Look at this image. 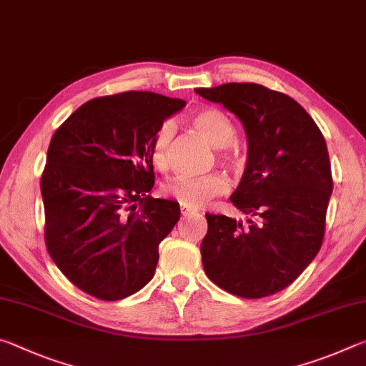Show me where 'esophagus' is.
I'll use <instances>...</instances> for the list:
<instances>
[{
    "label": "esophagus",
    "mask_w": 366,
    "mask_h": 366,
    "mask_svg": "<svg viewBox=\"0 0 366 366\" xmlns=\"http://www.w3.org/2000/svg\"><path fill=\"white\" fill-rule=\"evenodd\" d=\"M195 213V209H192V208H187V207H182L181 205V214L182 216H190V214H194Z\"/></svg>",
    "instance_id": "1"
}]
</instances>
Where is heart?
<instances>
[{"mask_svg": "<svg viewBox=\"0 0 366 366\" xmlns=\"http://www.w3.org/2000/svg\"><path fill=\"white\" fill-rule=\"evenodd\" d=\"M192 124L209 144L216 147V157L219 161L226 164L237 163L239 150L234 142L235 127L224 111L212 107L202 108L192 114ZM172 135H174V124L164 121L159 124L152 139V161L159 169H164L169 163ZM227 189L229 181L219 172H212L202 177L177 176L163 184L164 194L187 208L205 207L212 198L226 194Z\"/></svg>", "mask_w": 366, "mask_h": 366, "instance_id": "obj_1", "label": "heart"}]
</instances>
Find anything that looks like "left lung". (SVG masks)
Listing matches in <instances>:
<instances>
[{
  "label": "left lung",
  "instance_id": "1",
  "mask_svg": "<svg viewBox=\"0 0 366 366\" xmlns=\"http://www.w3.org/2000/svg\"><path fill=\"white\" fill-rule=\"evenodd\" d=\"M244 124L249 158L231 197L249 226L207 213V276L226 292L262 299L292 284L321 249L332 192L331 161L317 124L294 98L259 84L195 89Z\"/></svg>",
  "mask_w": 366,
  "mask_h": 366
}]
</instances>
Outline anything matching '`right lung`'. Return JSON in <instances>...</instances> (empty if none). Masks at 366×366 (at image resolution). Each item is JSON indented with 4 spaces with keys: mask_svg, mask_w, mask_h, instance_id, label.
<instances>
[{
    "mask_svg": "<svg viewBox=\"0 0 366 366\" xmlns=\"http://www.w3.org/2000/svg\"><path fill=\"white\" fill-rule=\"evenodd\" d=\"M184 100L124 92L84 103L49 142L40 187L49 257L74 286L121 300L152 281L179 203L148 195L150 144Z\"/></svg>",
    "mask_w": 366,
    "mask_h": 366,
    "instance_id": "1",
    "label": "right lung"
}]
</instances>
